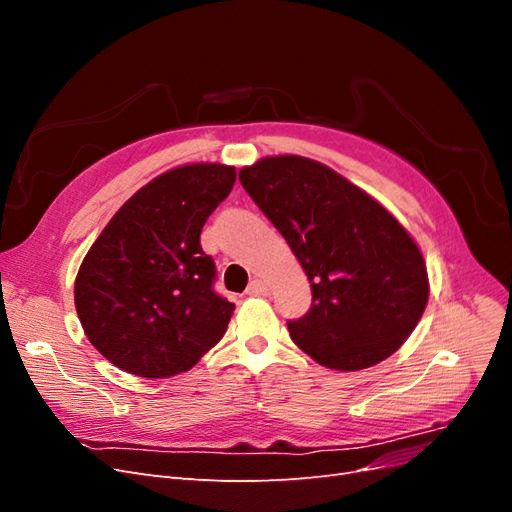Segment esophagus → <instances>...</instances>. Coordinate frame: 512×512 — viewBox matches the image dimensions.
<instances>
[{
	"instance_id": "1",
	"label": "esophagus",
	"mask_w": 512,
	"mask_h": 512,
	"mask_svg": "<svg viewBox=\"0 0 512 512\" xmlns=\"http://www.w3.org/2000/svg\"><path fill=\"white\" fill-rule=\"evenodd\" d=\"M267 292H269V284L262 280H254L250 288H247V294H250V297H265Z\"/></svg>"
}]
</instances>
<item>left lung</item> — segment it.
<instances>
[{"instance_id":"8db88e82","label":"left lung","mask_w":512,"mask_h":512,"mask_svg":"<svg viewBox=\"0 0 512 512\" xmlns=\"http://www.w3.org/2000/svg\"><path fill=\"white\" fill-rule=\"evenodd\" d=\"M239 181L312 284L292 342L329 369L359 371L406 342L429 299L421 250L378 200L316 160L262 158Z\"/></svg>"}]
</instances>
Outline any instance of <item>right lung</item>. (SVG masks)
I'll return each instance as SVG.
<instances>
[{
	"label": "right lung",
	"mask_w": 512,
	"mask_h": 512,
	"mask_svg": "<svg viewBox=\"0 0 512 512\" xmlns=\"http://www.w3.org/2000/svg\"><path fill=\"white\" fill-rule=\"evenodd\" d=\"M235 166L188 164L143 185L89 247L74 305L89 342L119 369L168 378L226 333L235 303L213 290L200 230L235 185Z\"/></svg>",
	"instance_id": "add662e5"
}]
</instances>
